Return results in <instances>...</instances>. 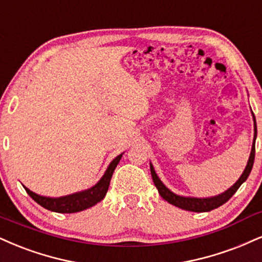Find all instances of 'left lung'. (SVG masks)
I'll list each match as a JSON object with an SVG mask.
<instances>
[{
	"label": "left lung",
	"mask_w": 262,
	"mask_h": 262,
	"mask_svg": "<svg viewBox=\"0 0 262 262\" xmlns=\"http://www.w3.org/2000/svg\"><path fill=\"white\" fill-rule=\"evenodd\" d=\"M253 113V112H251ZM253 119H254V140H253V145H251V151H250V156H249L248 163L245 166V169L243 171L242 176L239 177V179L234 184L232 185L231 188L227 189L226 191L223 193L215 195V196H210V198H195V196H183V195H178L176 193H173L172 190H169L168 188L163 184L161 179L159 178V176L156 174L155 169H154L152 163L150 162V171H151V176H152V181L155 183L157 190L161 196L165 199L167 203L174 205V206L179 207L182 210H187V211H193V212H207V211H211L213 209H217L221 205L227 203L231 198L234 195L235 191L238 190L239 187L247 181L249 174H250L251 168H253L254 165V159H255V140H256V121H255V116L253 113Z\"/></svg>",
	"instance_id": "1"
}]
</instances>
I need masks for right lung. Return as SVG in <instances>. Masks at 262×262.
<instances>
[{"label": "right lung", "mask_w": 262, "mask_h": 262, "mask_svg": "<svg viewBox=\"0 0 262 262\" xmlns=\"http://www.w3.org/2000/svg\"><path fill=\"white\" fill-rule=\"evenodd\" d=\"M122 156L123 152L117 157H115V159L110 162V165L107 167L105 173H103V176L100 178V181L97 182L95 185H93V187L89 189H85V190L78 191V193L69 194L66 195V196L59 198H50L34 193V191H31L30 189H28L25 185H23V187L25 190H27V193L30 195L31 199L36 201L37 204L41 205L42 207H45L47 210L59 213L79 212V211L86 210L89 209V207L94 206V205H96L97 203H100V201L106 196L112 174L113 172H115L118 162L121 161Z\"/></svg>", "instance_id": "right-lung-1"}]
</instances>
